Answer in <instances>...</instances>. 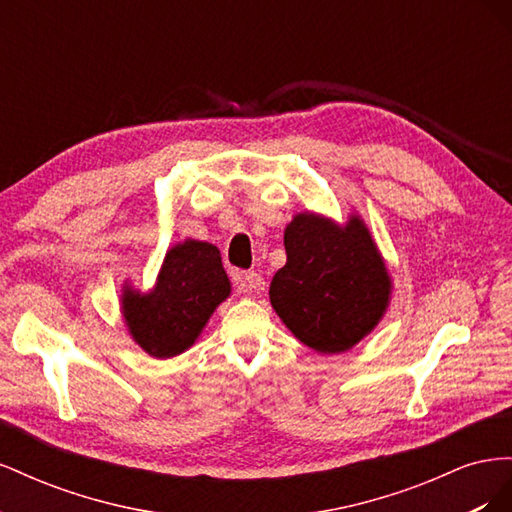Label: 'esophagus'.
Here are the masks:
<instances>
[{"instance_id": "esophagus-1", "label": "esophagus", "mask_w": 512, "mask_h": 512, "mask_svg": "<svg viewBox=\"0 0 512 512\" xmlns=\"http://www.w3.org/2000/svg\"><path fill=\"white\" fill-rule=\"evenodd\" d=\"M237 286L243 294H258L260 290H265V280H262V275L254 271H245L239 275Z\"/></svg>"}]
</instances>
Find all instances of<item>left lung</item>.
Returning a JSON list of instances; mask_svg holds the SVG:
<instances>
[{"instance_id": "8db88e82", "label": "left lung", "mask_w": 512, "mask_h": 512, "mask_svg": "<svg viewBox=\"0 0 512 512\" xmlns=\"http://www.w3.org/2000/svg\"><path fill=\"white\" fill-rule=\"evenodd\" d=\"M284 247L286 265L273 275L269 299L299 342L339 354L378 327L393 280L359 213L339 224L301 211L284 230Z\"/></svg>"}]
</instances>
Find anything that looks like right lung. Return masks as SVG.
<instances>
[{
    "label": "right lung",
    "mask_w": 512,
    "mask_h": 512,
    "mask_svg": "<svg viewBox=\"0 0 512 512\" xmlns=\"http://www.w3.org/2000/svg\"><path fill=\"white\" fill-rule=\"evenodd\" d=\"M230 290L218 247L185 239L166 252L153 288L141 292L126 280L121 316L138 348L153 359H173L194 346Z\"/></svg>",
    "instance_id": "obj_1"
}]
</instances>
